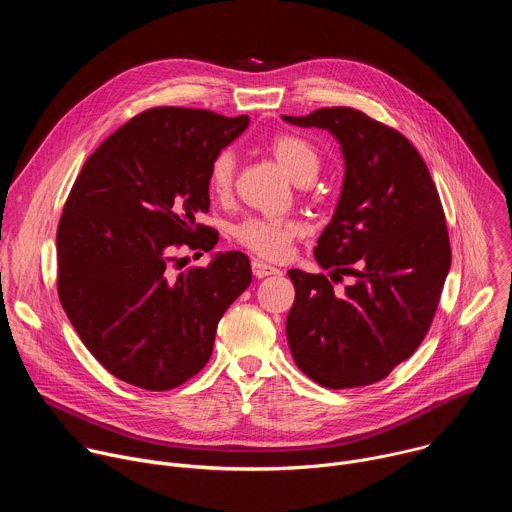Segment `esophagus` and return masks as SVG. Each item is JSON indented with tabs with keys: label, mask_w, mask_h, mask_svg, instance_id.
Returning <instances> with one entry per match:
<instances>
[{
	"label": "esophagus",
	"mask_w": 512,
	"mask_h": 512,
	"mask_svg": "<svg viewBox=\"0 0 512 512\" xmlns=\"http://www.w3.org/2000/svg\"><path fill=\"white\" fill-rule=\"evenodd\" d=\"M251 267H253V275L259 277V279L269 277V275H279V273H281L277 267H273V265H269V263H265V261H261V259H253V261H251Z\"/></svg>",
	"instance_id": "34e87169"
}]
</instances>
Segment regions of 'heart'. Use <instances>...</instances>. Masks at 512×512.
<instances>
[{
  "mask_svg": "<svg viewBox=\"0 0 512 512\" xmlns=\"http://www.w3.org/2000/svg\"><path fill=\"white\" fill-rule=\"evenodd\" d=\"M269 150L279 166L298 184L312 182L320 172V154L314 145L296 133H277L269 141ZM237 158L231 150L218 152L208 170V188L214 196H227L233 188ZM302 233L296 221L251 216L235 227V239L265 259H281L289 243Z\"/></svg>",
  "mask_w": 512,
  "mask_h": 512,
  "instance_id": "b5f03b06",
  "label": "heart"
}]
</instances>
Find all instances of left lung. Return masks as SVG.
<instances>
[{
    "label": "left lung",
    "instance_id": "1",
    "mask_svg": "<svg viewBox=\"0 0 512 512\" xmlns=\"http://www.w3.org/2000/svg\"><path fill=\"white\" fill-rule=\"evenodd\" d=\"M281 119L340 143L342 190L314 257L332 279L355 277L334 295L324 273L287 271L291 356L322 387L373 385L417 350L440 302L452 265L440 194L411 141L356 109Z\"/></svg>",
    "mask_w": 512,
    "mask_h": 512
}]
</instances>
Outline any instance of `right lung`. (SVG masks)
I'll return each mask as SVG.
<instances>
[{"label": "right lung", "mask_w": 512, "mask_h": 512, "mask_svg": "<svg viewBox=\"0 0 512 512\" xmlns=\"http://www.w3.org/2000/svg\"><path fill=\"white\" fill-rule=\"evenodd\" d=\"M249 125L206 109L156 107L127 121L85 162L58 233L60 304L117 379L168 391L208 362L218 320L251 283L241 251L170 273L178 247L212 251L208 170ZM202 255V253H200Z\"/></svg>", "instance_id": "right-lung-1"}]
</instances>
